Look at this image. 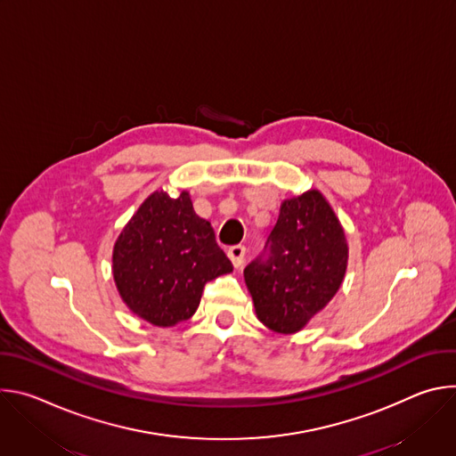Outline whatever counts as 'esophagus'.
Returning a JSON list of instances; mask_svg holds the SVG:
<instances>
[{"mask_svg":"<svg viewBox=\"0 0 456 456\" xmlns=\"http://www.w3.org/2000/svg\"><path fill=\"white\" fill-rule=\"evenodd\" d=\"M245 252H247V248L243 247V245H232L231 248H229V257H231V262H232V265L236 267V269H240L241 265H243V262H245Z\"/></svg>","mask_w":456,"mask_h":456,"instance_id":"obj_1","label":"esophagus"}]
</instances>
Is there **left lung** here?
I'll return each mask as SVG.
<instances>
[{
  "instance_id": "8db88e82",
  "label": "left lung",
  "mask_w": 456,
  "mask_h": 456,
  "mask_svg": "<svg viewBox=\"0 0 456 456\" xmlns=\"http://www.w3.org/2000/svg\"><path fill=\"white\" fill-rule=\"evenodd\" d=\"M348 262L345 231L319 191L285 200L264 250L243 276L257 319L294 334L336 296Z\"/></svg>"
}]
</instances>
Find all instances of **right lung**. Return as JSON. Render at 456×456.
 <instances>
[{
    "mask_svg": "<svg viewBox=\"0 0 456 456\" xmlns=\"http://www.w3.org/2000/svg\"><path fill=\"white\" fill-rule=\"evenodd\" d=\"M232 271L211 224L178 199L157 191L122 229L113 247V278L124 303L157 327L187 321L208 281Z\"/></svg>",
    "mask_w": 456,
    "mask_h": 456,
    "instance_id": "obj_1",
    "label": "right lung"
}]
</instances>
